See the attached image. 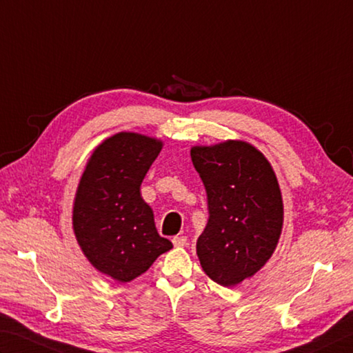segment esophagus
<instances>
[{"instance_id":"esophagus-1","label":"esophagus","mask_w":353,"mask_h":353,"mask_svg":"<svg viewBox=\"0 0 353 353\" xmlns=\"http://www.w3.org/2000/svg\"><path fill=\"white\" fill-rule=\"evenodd\" d=\"M172 245H174L176 248H183L188 245V240H186L185 236H176L174 239H172Z\"/></svg>"}]
</instances>
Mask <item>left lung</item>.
I'll return each instance as SVG.
<instances>
[{
  "label": "left lung",
  "mask_w": 353,
  "mask_h": 353,
  "mask_svg": "<svg viewBox=\"0 0 353 353\" xmlns=\"http://www.w3.org/2000/svg\"><path fill=\"white\" fill-rule=\"evenodd\" d=\"M205 185L210 219L196 251L205 274L236 286L272 257L283 230V199L265 154L245 141L191 147Z\"/></svg>",
  "instance_id": "obj_1"
}]
</instances>
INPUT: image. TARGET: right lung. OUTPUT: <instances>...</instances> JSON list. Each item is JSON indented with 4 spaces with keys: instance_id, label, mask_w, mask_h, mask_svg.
Masks as SVG:
<instances>
[{
    "instance_id": "obj_1",
    "label": "right lung",
    "mask_w": 353,
    "mask_h": 353,
    "mask_svg": "<svg viewBox=\"0 0 353 353\" xmlns=\"http://www.w3.org/2000/svg\"><path fill=\"white\" fill-rule=\"evenodd\" d=\"M163 142L133 131L102 141L88 157L73 200V232L87 260L119 283L139 277L172 243L159 236L141 196Z\"/></svg>"
}]
</instances>
